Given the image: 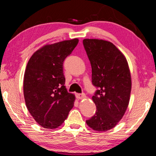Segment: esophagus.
Here are the masks:
<instances>
[{"mask_svg": "<svg viewBox=\"0 0 156 156\" xmlns=\"http://www.w3.org/2000/svg\"><path fill=\"white\" fill-rule=\"evenodd\" d=\"M76 97L78 99H84V98H86V95H85V94H84V93L76 94Z\"/></svg>", "mask_w": 156, "mask_h": 156, "instance_id": "34e87169", "label": "esophagus"}]
</instances>
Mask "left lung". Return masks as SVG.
Segmentation results:
<instances>
[{
  "label": "left lung",
  "mask_w": 156,
  "mask_h": 156,
  "mask_svg": "<svg viewBox=\"0 0 156 156\" xmlns=\"http://www.w3.org/2000/svg\"><path fill=\"white\" fill-rule=\"evenodd\" d=\"M85 51L91 66V82L97 87L92 100L95 114L86 121L97 131L116 126L128 107L131 79L127 60L112 42L103 40L84 39Z\"/></svg>",
  "instance_id": "1"
}]
</instances>
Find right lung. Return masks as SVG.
<instances>
[{
    "mask_svg": "<svg viewBox=\"0 0 156 156\" xmlns=\"http://www.w3.org/2000/svg\"><path fill=\"white\" fill-rule=\"evenodd\" d=\"M79 40L42 47L27 62L23 81L25 104L33 119L45 129H56L67 118L74 95L65 88L63 62Z\"/></svg>",
    "mask_w": 156,
    "mask_h": 156,
    "instance_id": "right-lung-1",
    "label": "right lung"
}]
</instances>
